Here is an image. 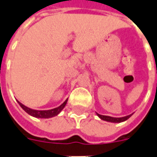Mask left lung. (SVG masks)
Returning <instances> with one entry per match:
<instances>
[{
	"instance_id": "8db88e82",
	"label": "left lung",
	"mask_w": 157,
	"mask_h": 157,
	"mask_svg": "<svg viewBox=\"0 0 157 157\" xmlns=\"http://www.w3.org/2000/svg\"><path fill=\"white\" fill-rule=\"evenodd\" d=\"M97 116L101 119L102 121H105L108 122H112V123H121V122H123L128 120L129 118L132 115V114H129V115H126V116H124V117H120V118H116V117H111V116H107V115H101V114H99V113H97Z\"/></svg>"
}]
</instances>
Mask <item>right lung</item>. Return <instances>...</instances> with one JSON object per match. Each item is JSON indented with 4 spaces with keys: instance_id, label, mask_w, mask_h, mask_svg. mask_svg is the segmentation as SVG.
<instances>
[{
    "instance_id": "right-lung-1",
    "label": "right lung",
    "mask_w": 157,
    "mask_h": 157,
    "mask_svg": "<svg viewBox=\"0 0 157 157\" xmlns=\"http://www.w3.org/2000/svg\"><path fill=\"white\" fill-rule=\"evenodd\" d=\"M19 102V104L20 105V107L22 108L23 109L25 110L28 114H30L31 116L36 118H41V119H48V118H52L55 117L56 115H58L59 113L61 112V110L65 108V106L67 104V99L61 104L59 107H57L56 109H49V110H36V109H30L28 108L26 106H25L24 104H22L20 101H17Z\"/></svg>"
}]
</instances>
